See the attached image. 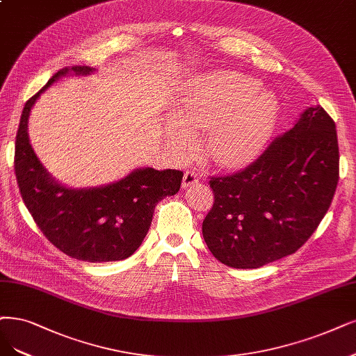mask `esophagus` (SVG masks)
<instances>
[{"label": "esophagus", "instance_id": "obj_1", "mask_svg": "<svg viewBox=\"0 0 356 356\" xmlns=\"http://www.w3.org/2000/svg\"><path fill=\"white\" fill-rule=\"evenodd\" d=\"M198 181H200V177L195 173V171H186L185 176H183V180H181V188L186 189L192 185H196Z\"/></svg>", "mask_w": 356, "mask_h": 356}]
</instances>
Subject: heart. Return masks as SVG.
<instances>
[{
  "label": "heart",
  "mask_w": 356,
  "mask_h": 356,
  "mask_svg": "<svg viewBox=\"0 0 356 356\" xmlns=\"http://www.w3.org/2000/svg\"><path fill=\"white\" fill-rule=\"evenodd\" d=\"M259 90V82L236 72H213L195 77L177 99L168 142L186 156L193 151V134L208 130L204 160L222 168L251 163L277 123L279 101Z\"/></svg>",
  "instance_id": "1"
}]
</instances>
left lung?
Segmentation results:
<instances>
[{"mask_svg":"<svg viewBox=\"0 0 356 356\" xmlns=\"http://www.w3.org/2000/svg\"><path fill=\"white\" fill-rule=\"evenodd\" d=\"M339 181L336 124L308 107L255 163L213 177L214 205L204 222L211 254L233 268H259L295 254L318 227Z\"/></svg>","mask_w":356,"mask_h":356,"instance_id":"1","label":"left lung"}]
</instances>
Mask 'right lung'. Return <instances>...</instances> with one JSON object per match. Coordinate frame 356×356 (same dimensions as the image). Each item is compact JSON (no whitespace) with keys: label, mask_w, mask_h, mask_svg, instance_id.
<instances>
[{"label":"right lung","mask_w":356,"mask_h":356,"mask_svg":"<svg viewBox=\"0 0 356 356\" xmlns=\"http://www.w3.org/2000/svg\"><path fill=\"white\" fill-rule=\"evenodd\" d=\"M94 72L88 65L63 69L24 104L16 136L15 171L24 205L45 238L61 252L88 262L122 261L140 246L156 204L179 192L181 171L139 167L108 185L70 188L52 177L39 161L28 134L31 110L42 92L64 76Z\"/></svg>","instance_id":"1"}]
</instances>
